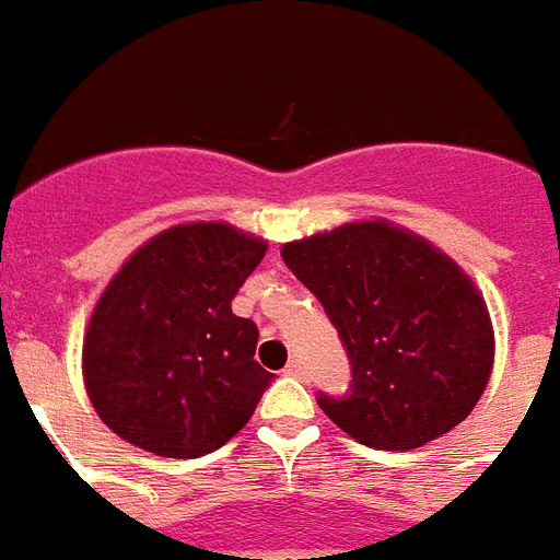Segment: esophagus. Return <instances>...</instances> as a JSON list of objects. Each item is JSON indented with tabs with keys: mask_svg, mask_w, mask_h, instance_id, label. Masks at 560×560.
I'll list each match as a JSON object with an SVG mask.
<instances>
[{
	"mask_svg": "<svg viewBox=\"0 0 560 560\" xmlns=\"http://www.w3.org/2000/svg\"><path fill=\"white\" fill-rule=\"evenodd\" d=\"M285 375H294V378H308L303 361H289V366H285Z\"/></svg>",
	"mask_w": 560,
	"mask_h": 560,
	"instance_id": "1",
	"label": "esophagus"
}]
</instances>
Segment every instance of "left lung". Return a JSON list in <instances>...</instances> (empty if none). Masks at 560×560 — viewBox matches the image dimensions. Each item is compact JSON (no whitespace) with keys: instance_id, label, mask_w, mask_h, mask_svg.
<instances>
[{"instance_id":"obj_1","label":"left lung","mask_w":560,"mask_h":560,"mask_svg":"<svg viewBox=\"0 0 560 560\" xmlns=\"http://www.w3.org/2000/svg\"><path fill=\"white\" fill-rule=\"evenodd\" d=\"M350 358V390L317 393L341 431L378 451L419 448L471 413L494 361L489 308L419 236L352 222L283 245Z\"/></svg>"}]
</instances>
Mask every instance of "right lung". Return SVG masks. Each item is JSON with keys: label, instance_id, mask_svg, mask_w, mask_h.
<instances>
[{"label": "right lung", "instance_id": "right-lung-1", "mask_svg": "<svg viewBox=\"0 0 560 560\" xmlns=\"http://www.w3.org/2000/svg\"><path fill=\"white\" fill-rule=\"evenodd\" d=\"M266 243L219 222L170 228L138 248L97 301L83 375L97 416L138 448L196 459L222 448L275 375L259 329L236 317Z\"/></svg>", "mask_w": 560, "mask_h": 560}]
</instances>
